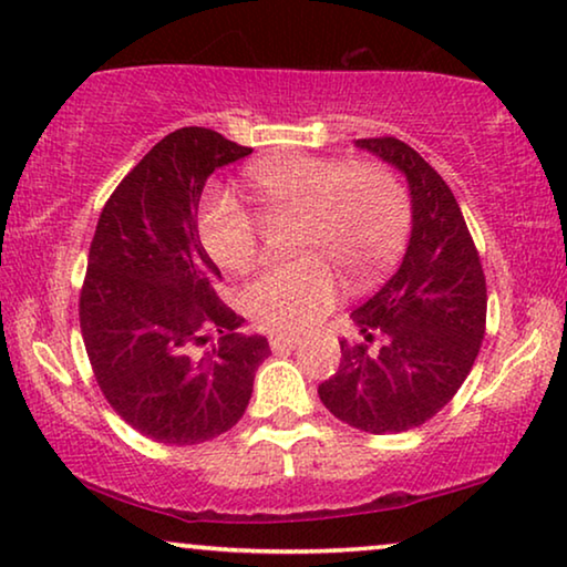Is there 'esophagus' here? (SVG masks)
Returning <instances> with one entry per match:
<instances>
[{"mask_svg":"<svg viewBox=\"0 0 567 567\" xmlns=\"http://www.w3.org/2000/svg\"><path fill=\"white\" fill-rule=\"evenodd\" d=\"M299 346V338H291V336H270V351L274 353H284V351H291V348Z\"/></svg>","mask_w":567,"mask_h":567,"instance_id":"esophagus-1","label":"esophagus"}]
</instances>
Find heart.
I'll use <instances>...</instances> for the list:
<instances>
[{
    "instance_id": "1",
    "label": "heart",
    "mask_w": 567,
    "mask_h": 567,
    "mask_svg": "<svg viewBox=\"0 0 567 567\" xmlns=\"http://www.w3.org/2000/svg\"><path fill=\"white\" fill-rule=\"evenodd\" d=\"M250 188L270 221L299 216L293 252L255 274L243 289V309L260 330L297 336L312 328L338 299L332 268L355 286L377 281L398 260L413 224L405 183L379 162L289 154L250 167ZM212 258L243 270L260 250L262 224L231 198H216L200 219Z\"/></svg>"
}]
</instances>
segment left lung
<instances>
[{"mask_svg": "<svg viewBox=\"0 0 567 567\" xmlns=\"http://www.w3.org/2000/svg\"><path fill=\"white\" fill-rule=\"evenodd\" d=\"M355 146L408 177L413 231L394 276L353 309L361 340H340V367L317 394L343 423L382 436L423 425L454 398L483 343L487 289L444 177L394 136Z\"/></svg>", "mask_w": 567, "mask_h": 567, "instance_id": "left-lung-1", "label": "left lung"}]
</instances>
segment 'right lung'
I'll return each mask as SVG.
<instances>
[{
    "instance_id": "1",
    "label": "right lung",
    "mask_w": 567,
    "mask_h": 567,
    "mask_svg": "<svg viewBox=\"0 0 567 567\" xmlns=\"http://www.w3.org/2000/svg\"><path fill=\"white\" fill-rule=\"evenodd\" d=\"M250 152L212 128H177L100 212L80 293L82 340L111 408L157 444L229 431L270 353L262 336L237 332L245 320L216 293L221 274L198 237L206 181Z\"/></svg>"
}]
</instances>
